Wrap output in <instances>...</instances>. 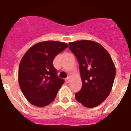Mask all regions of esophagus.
Segmentation results:
<instances>
[{
	"label": "esophagus",
	"mask_w": 131,
	"mask_h": 131,
	"mask_svg": "<svg viewBox=\"0 0 131 131\" xmlns=\"http://www.w3.org/2000/svg\"><path fill=\"white\" fill-rule=\"evenodd\" d=\"M65 82H67V83H69V82H70V78L69 77L67 78V79H65Z\"/></svg>",
	"instance_id": "34e87169"
}]
</instances>
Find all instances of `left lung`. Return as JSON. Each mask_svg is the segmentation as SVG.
Segmentation results:
<instances>
[{
  "label": "left lung",
  "instance_id": "obj_1",
  "mask_svg": "<svg viewBox=\"0 0 131 131\" xmlns=\"http://www.w3.org/2000/svg\"><path fill=\"white\" fill-rule=\"evenodd\" d=\"M69 49L79 62L82 86L75 93L79 103L88 108L99 105L109 95L116 74L111 57L99 43L92 40L69 42Z\"/></svg>",
  "mask_w": 131,
  "mask_h": 131
}]
</instances>
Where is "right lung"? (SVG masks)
Wrapping results in <instances>:
<instances>
[{
	"instance_id": "obj_1",
	"label": "right lung",
	"mask_w": 131,
	"mask_h": 131,
	"mask_svg": "<svg viewBox=\"0 0 131 131\" xmlns=\"http://www.w3.org/2000/svg\"><path fill=\"white\" fill-rule=\"evenodd\" d=\"M67 47L61 42H41L30 47L22 58L18 83L25 98L32 105L42 107L54 100L64 81L58 77L52 62Z\"/></svg>"
}]
</instances>
